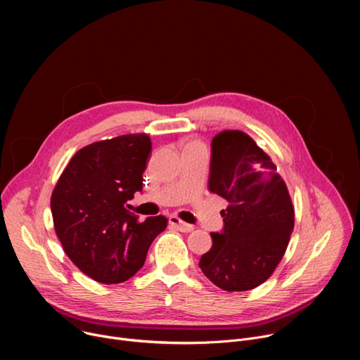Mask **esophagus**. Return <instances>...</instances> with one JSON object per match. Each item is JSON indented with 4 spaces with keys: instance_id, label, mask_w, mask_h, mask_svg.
<instances>
[{
    "instance_id": "obj_1",
    "label": "esophagus",
    "mask_w": 360,
    "mask_h": 360,
    "mask_svg": "<svg viewBox=\"0 0 360 360\" xmlns=\"http://www.w3.org/2000/svg\"><path fill=\"white\" fill-rule=\"evenodd\" d=\"M169 224L172 225V226H175L178 231H181V232H192L193 231V225H189V224H186V222H184V221H181L178 217H169Z\"/></svg>"
}]
</instances>
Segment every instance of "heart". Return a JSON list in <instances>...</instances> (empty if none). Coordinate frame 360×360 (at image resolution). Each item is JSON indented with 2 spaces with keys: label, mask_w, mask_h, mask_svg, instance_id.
I'll use <instances>...</instances> for the list:
<instances>
[{
  "label": "heart",
  "mask_w": 360,
  "mask_h": 360,
  "mask_svg": "<svg viewBox=\"0 0 360 360\" xmlns=\"http://www.w3.org/2000/svg\"><path fill=\"white\" fill-rule=\"evenodd\" d=\"M198 145H200L199 142H196V141H189L188 143H186V146L185 148H188V146H198Z\"/></svg>",
  "instance_id": "obj_1"
}]
</instances>
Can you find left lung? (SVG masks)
Listing matches in <instances>:
<instances>
[{
    "instance_id": "obj_1",
    "label": "left lung",
    "mask_w": 360,
    "mask_h": 360,
    "mask_svg": "<svg viewBox=\"0 0 360 360\" xmlns=\"http://www.w3.org/2000/svg\"><path fill=\"white\" fill-rule=\"evenodd\" d=\"M211 146L208 188L229 205L199 268L224 290L255 289L283 258L295 224L292 199L271 157L248 134L222 131Z\"/></svg>"
}]
</instances>
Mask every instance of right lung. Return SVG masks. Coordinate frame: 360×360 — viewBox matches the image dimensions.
Listing matches in <instances>:
<instances>
[{
  "mask_svg": "<svg viewBox=\"0 0 360 360\" xmlns=\"http://www.w3.org/2000/svg\"><path fill=\"white\" fill-rule=\"evenodd\" d=\"M152 149L146 134H128L79 149L61 174L51 212L64 252L99 283H121L142 266L148 249L168 225L162 215L146 218L127 210L142 191Z\"/></svg>",
  "mask_w": 360,
  "mask_h": 360,
  "instance_id": "1",
  "label": "right lung"
}]
</instances>
